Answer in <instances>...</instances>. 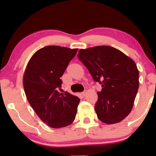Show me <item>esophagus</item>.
<instances>
[{
	"mask_svg": "<svg viewBox=\"0 0 156 156\" xmlns=\"http://www.w3.org/2000/svg\"><path fill=\"white\" fill-rule=\"evenodd\" d=\"M82 94V95L84 96V97H85V96H86V94H87V91H86V90L84 91Z\"/></svg>",
	"mask_w": 156,
	"mask_h": 156,
	"instance_id": "esophagus-1",
	"label": "esophagus"
}]
</instances>
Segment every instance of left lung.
<instances>
[{
	"mask_svg": "<svg viewBox=\"0 0 156 156\" xmlns=\"http://www.w3.org/2000/svg\"><path fill=\"white\" fill-rule=\"evenodd\" d=\"M77 56L93 80L101 84L94 106L98 119L107 124L121 122L131 113L139 87L135 62L106 45L81 49Z\"/></svg>",
	"mask_w": 156,
	"mask_h": 156,
	"instance_id": "obj_1",
	"label": "left lung"
}]
</instances>
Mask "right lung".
<instances>
[{"mask_svg": "<svg viewBox=\"0 0 156 156\" xmlns=\"http://www.w3.org/2000/svg\"><path fill=\"white\" fill-rule=\"evenodd\" d=\"M78 49L46 46L34 53L23 74L27 99L38 117L48 126L59 129L75 119L80 99L69 92L60 93V77Z\"/></svg>", "mask_w": 156, "mask_h": 156, "instance_id": "right-lung-1", "label": "right lung"}]
</instances>
